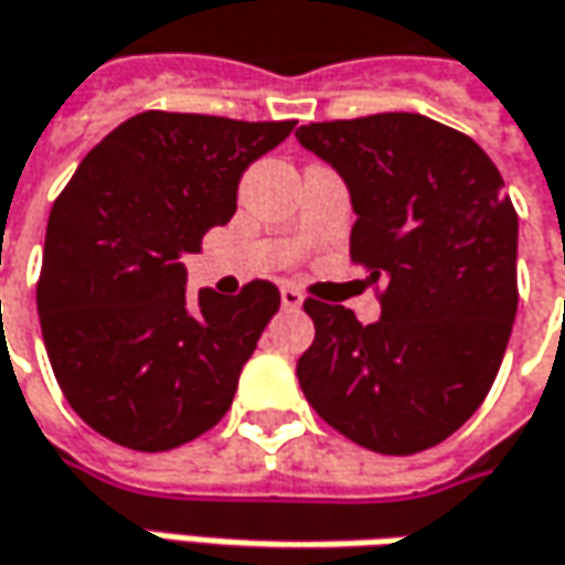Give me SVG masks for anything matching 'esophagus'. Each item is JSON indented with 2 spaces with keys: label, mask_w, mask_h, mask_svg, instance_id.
Here are the masks:
<instances>
[{
  "label": "esophagus",
  "mask_w": 565,
  "mask_h": 565,
  "mask_svg": "<svg viewBox=\"0 0 565 565\" xmlns=\"http://www.w3.org/2000/svg\"><path fill=\"white\" fill-rule=\"evenodd\" d=\"M281 302H284V309H300V306H302V294H300V290H297V287L284 284V287H281Z\"/></svg>",
  "instance_id": "esophagus-1"
}]
</instances>
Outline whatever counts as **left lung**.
<instances>
[{"mask_svg": "<svg viewBox=\"0 0 565 565\" xmlns=\"http://www.w3.org/2000/svg\"><path fill=\"white\" fill-rule=\"evenodd\" d=\"M297 140L341 171L356 209L350 259L381 319L316 297L297 362L306 399L365 450L409 457L447 440L497 379L519 302L513 200L472 137L413 111L312 121Z\"/></svg>", "mask_w": 565, "mask_h": 565, "instance_id": "1", "label": "left lung"}]
</instances>
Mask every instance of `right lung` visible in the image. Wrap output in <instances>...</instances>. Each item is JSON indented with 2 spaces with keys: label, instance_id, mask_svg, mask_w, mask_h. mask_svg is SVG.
<instances>
[{
  "label": "right lung",
  "instance_id": "1",
  "mask_svg": "<svg viewBox=\"0 0 565 565\" xmlns=\"http://www.w3.org/2000/svg\"><path fill=\"white\" fill-rule=\"evenodd\" d=\"M297 121L140 111L89 149L52 203L36 309L52 372L93 431L162 454L231 409L281 294H186L184 253L237 212L249 162Z\"/></svg>",
  "mask_w": 565,
  "mask_h": 565
}]
</instances>
